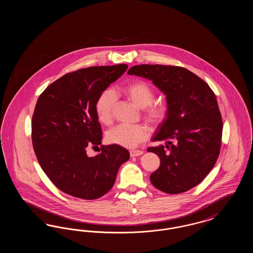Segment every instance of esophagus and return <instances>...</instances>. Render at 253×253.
I'll list each match as a JSON object with an SVG mask.
<instances>
[{
  "label": "esophagus",
  "instance_id": "esophagus-1",
  "mask_svg": "<svg viewBox=\"0 0 253 253\" xmlns=\"http://www.w3.org/2000/svg\"><path fill=\"white\" fill-rule=\"evenodd\" d=\"M141 155H143V151H141V150H132V151H130V156L132 157H139Z\"/></svg>",
  "mask_w": 253,
  "mask_h": 253
}]
</instances>
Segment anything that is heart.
Instances as JSON below:
<instances>
[{
	"label": "heart",
	"mask_w": 253,
	"mask_h": 253,
	"mask_svg": "<svg viewBox=\"0 0 253 253\" xmlns=\"http://www.w3.org/2000/svg\"><path fill=\"white\" fill-rule=\"evenodd\" d=\"M121 92L130 101L139 108H143L145 120L154 126H158L168 118V103L162 99L154 100L156 92L154 88L145 82H133L124 86ZM117 96L114 91L104 90L95 103V111L98 121L109 124L113 120V112ZM151 130L146 124H120L110 129L106 138L109 143L124 148H134L150 136Z\"/></svg>",
	"instance_id": "b5f03b06"
}]
</instances>
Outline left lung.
Here are the masks:
<instances>
[{
  "instance_id": "8db88e82",
  "label": "left lung",
  "mask_w": 253,
  "mask_h": 253,
  "mask_svg": "<svg viewBox=\"0 0 253 253\" xmlns=\"http://www.w3.org/2000/svg\"><path fill=\"white\" fill-rule=\"evenodd\" d=\"M128 74L151 80L166 95L169 105L168 118L152 139L166 140V147L147 149L160 158L150 180L170 194L193 189L214 167L220 153L223 121L213 91L180 66L141 64L131 67Z\"/></svg>"
}]
</instances>
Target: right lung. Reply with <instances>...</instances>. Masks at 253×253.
Returning <instances> with one entry per match:
<instances>
[{"instance_id":"1","label":"right lung","mask_w":253,"mask_h":253,"mask_svg":"<svg viewBox=\"0 0 253 253\" xmlns=\"http://www.w3.org/2000/svg\"><path fill=\"white\" fill-rule=\"evenodd\" d=\"M128 68L127 64L93 66L67 73L40 95L32 117V144L45 174L61 192L93 200L108 193L121 164L130 158L119 145L101 144L95 111L98 96ZM99 152V151H98Z\"/></svg>"}]
</instances>
